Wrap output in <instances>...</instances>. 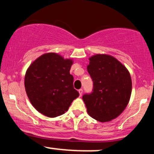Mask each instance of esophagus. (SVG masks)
<instances>
[{
  "instance_id": "1",
  "label": "esophagus",
  "mask_w": 154,
  "mask_h": 154,
  "mask_svg": "<svg viewBox=\"0 0 154 154\" xmlns=\"http://www.w3.org/2000/svg\"><path fill=\"white\" fill-rule=\"evenodd\" d=\"M78 92H79V96H81V95H82V89L78 90Z\"/></svg>"
}]
</instances>
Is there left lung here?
Returning a JSON list of instances; mask_svg holds the SVG:
<instances>
[{"mask_svg":"<svg viewBox=\"0 0 154 154\" xmlns=\"http://www.w3.org/2000/svg\"><path fill=\"white\" fill-rule=\"evenodd\" d=\"M87 69L93 82L91 94L82 99L88 114L100 122L119 116L127 107L132 93L130 74L110 55L96 54L89 59Z\"/></svg>","mask_w":154,"mask_h":154,"instance_id":"1","label":"left lung"}]
</instances>
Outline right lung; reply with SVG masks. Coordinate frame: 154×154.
<instances>
[{
  "mask_svg": "<svg viewBox=\"0 0 154 154\" xmlns=\"http://www.w3.org/2000/svg\"><path fill=\"white\" fill-rule=\"evenodd\" d=\"M73 63L56 53H47L31 63L24 77L28 98L37 111L48 117L64 114L79 94L69 71Z\"/></svg>",
  "mask_w": 154,
  "mask_h": 154,
  "instance_id": "right-lung-1",
  "label": "right lung"
}]
</instances>
